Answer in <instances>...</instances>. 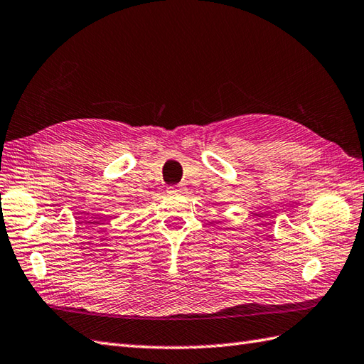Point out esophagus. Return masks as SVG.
I'll use <instances>...</instances> for the list:
<instances>
[{"instance_id": "34e87169", "label": "esophagus", "mask_w": 364, "mask_h": 364, "mask_svg": "<svg viewBox=\"0 0 364 364\" xmlns=\"http://www.w3.org/2000/svg\"><path fill=\"white\" fill-rule=\"evenodd\" d=\"M184 191H186V188H184L183 184H178V186L167 188V192H168V194H172V196H180V194H183Z\"/></svg>"}]
</instances>
